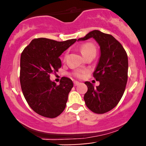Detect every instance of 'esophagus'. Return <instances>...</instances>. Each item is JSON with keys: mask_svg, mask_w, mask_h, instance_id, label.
Masks as SVG:
<instances>
[{"mask_svg": "<svg viewBox=\"0 0 146 146\" xmlns=\"http://www.w3.org/2000/svg\"><path fill=\"white\" fill-rule=\"evenodd\" d=\"M73 84H74V86H78V85L80 84V82H77V81H74L73 82Z\"/></svg>", "mask_w": 146, "mask_h": 146, "instance_id": "obj_1", "label": "esophagus"}]
</instances>
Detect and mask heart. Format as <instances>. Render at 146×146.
Returning a JSON list of instances; mask_svg holds the SVG:
<instances>
[{
	"instance_id": "b5f03b06",
	"label": "heart",
	"mask_w": 146,
	"mask_h": 146,
	"mask_svg": "<svg viewBox=\"0 0 146 146\" xmlns=\"http://www.w3.org/2000/svg\"><path fill=\"white\" fill-rule=\"evenodd\" d=\"M80 49L82 54L84 56H86V55L89 54L90 53L96 52V47H95V46L93 44V43L90 42H86L85 43V44H83L81 46H80ZM66 56H65V57H66ZM86 73L87 71L85 69L76 70V71L73 72V75L75 77V78H82Z\"/></svg>"
}]
</instances>
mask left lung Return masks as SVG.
Returning a JSON list of instances; mask_svg holds the SVG:
<instances>
[{"instance_id":"obj_1","label":"left lung","mask_w":146,"mask_h":146,"mask_svg":"<svg viewBox=\"0 0 146 146\" xmlns=\"http://www.w3.org/2000/svg\"><path fill=\"white\" fill-rule=\"evenodd\" d=\"M90 38H94L100 46L101 56L93 73L100 85L94 87L86 82L88 90L84 100L92 112L104 114L115 108L123 96L128 81V56L121 43L112 35L98 30L90 31L78 40Z\"/></svg>"}]
</instances>
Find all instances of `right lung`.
Instances as JSON below:
<instances>
[{
    "instance_id": "1",
    "label": "right lung",
    "mask_w": 146,
    "mask_h": 146,
    "mask_svg": "<svg viewBox=\"0 0 146 146\" xmlns=\"http://www.w3.org/2000/svg\"><path fill=\"white\" fill-rule=\"evenodd\" d=\"M76 40L58 42L36 38L22 52L20 71L22 91L31 109L41 116L55 118L66 107L73 82L62 77L60 84L57 85L49 78L51 73L61 68L59 56Z\"/></svg>"
}]
</instances>
